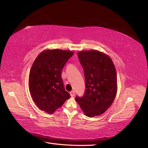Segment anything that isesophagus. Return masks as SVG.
Here are the masks:
<instances>
[{"mask_svg":"<svg viewBox=\"0 0 148 148\" xmlns=\"http://www.w3.org/2000/svg\"><path fill=\"white\" fill-rule=\"evenodd\" d=\"M70 96H71V97H73L74 96H75V91L74 90H71V92H70Z\"/></svg>","mask_w":148,"mask_h":148,"instance_id":"esophagus-1","label":"esophagus"}]
</instances>
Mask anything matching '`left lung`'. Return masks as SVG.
Listing matches in <instances>:
<instances>
[{
	"label": "left lung",
	"mask_w": 148,
	"mask_h": 148,
	"mask_svg": "<svg viewBox=\"0 0 148 148\" xmlns=\"http://www.w3.org/2000/svg\"><path fill=\"white\" fill-rule=\"evenodd\" d=\"M84 71L85 90L84 96L75 98L86 116L94 117L104 113L116 97V71L111 59L98 51L78 53Z\"/></svg>",
	"instance_id": "1"
}]
</instances>
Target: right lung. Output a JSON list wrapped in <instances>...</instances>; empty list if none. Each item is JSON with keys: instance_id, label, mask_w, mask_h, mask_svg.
Segmentation results:
<instances>
[{"instance_id": "obj_1", "label": "right lung", "mask_w": 148, "mask_h": 148, "mask_svg": "<svg viewBox=\"0 0 148 148\" xmlns=\"http://www.w3.org/2000/svg\"><path fill=\"white\" fill-rule=\"evenodd\" d=\"M74 52L60 49L46 50L38 54L29 75V90L40 110L53 113L70 95L65 90L61 72Z\"/></svg>"}]
</instances>
